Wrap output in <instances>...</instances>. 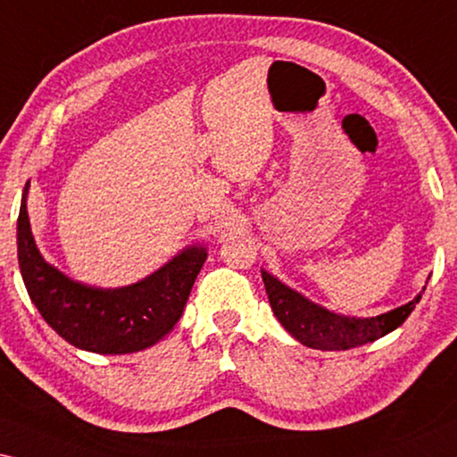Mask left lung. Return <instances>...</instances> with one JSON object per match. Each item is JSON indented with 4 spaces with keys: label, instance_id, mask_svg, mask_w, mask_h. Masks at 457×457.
Returning a JSON list of instances; mask_svg holds the SVG:
<instances>
[{
    "label": "left lung",
    "instance_id": "left-lung-1",
    "mask_svg": "<svg viewBox=\"0 0 457 457\" xmlns=\"http://www.w3.org/2000/svg\"><path fill=\"white\" fill-rule=\"evenodd\" d=\"M262 280L266 287L268 301L270 307L291 336L303 345L313 347V350H350L364 344H370L374 339L385 337L386 333L401 328L404 320L411 315V311L421 301L419 293L415 299L407 305H401L386 313L376 317H350L339 315L333 311L321 307L320 303H313L305 295L295 291L285 282L272 277L262 268Z\"/></svg>",
    "mask_w": 457,
    "mask_h": 457
}]
</instances>
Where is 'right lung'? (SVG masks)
Wrapping results in <instances>:
<instances>
[{"mask_svg": "<svg viewBox=\"0 0 457 457\" xmlns=\"http://www.w3.org/2000/svg\"><path fill=\"white\" fill-rule=\"evenodd\" d=\"M28 180L18 215V262L26 291L45 321L79 350L132 353L146 350L175 328L207 258L201 244L187 245L146 278L128 287L85 285L48 264L28 217Z\"/></svg>", "mask_w": 457, "mask_h": 457, "instance_id": "1", "label": "right lung"}]
</instances>
